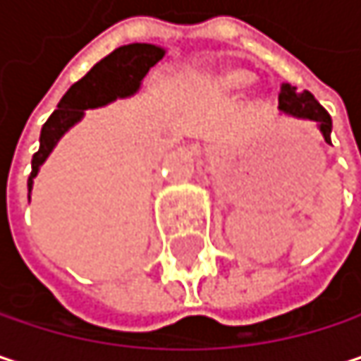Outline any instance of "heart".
<instances>
[{
  "mask_svg": "<svg viewBox=\"0 0 361 361\" xmlns=\"http://www.w3.org/2000/svg\"><path fill=\"white\" fill-rule=\"evenodd\" d=\"M251 81V73L249 71H243V68H228L224 71L217 79H215V87L221 90V92H232V90H238L243 85H247Z\"/></svg>",
  "mask_w": 361,
  "mask_h": 361,
  "instance_id": "1",
  "label": "heart"
}]
</instances>
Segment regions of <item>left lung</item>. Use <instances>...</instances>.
Returning <instances> with one entry per match:
<instances>
[{
  "label": "left lung",
  "mask_w": 361,
  "mask_h": 361,
  "mask_svg": "<svg viewBox=\"0 0 361 361\" xmlns=\"http://www.w3.org/2000/svg\"><path fill=\"white\" fill-rule=\"evenodd\" d=\"M278 102H280L278 109L282 110V112H288V114H295V116H301V118L316 121L320 125V131H322L324 140L330 144L332 118L326 112L324 106L314 98L312 92H307V90L297 92V87L284 83L282 90H280V94H278Z\"/></svg>",
  "instance_id": "1"
}]
</instances>
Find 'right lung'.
I'll return each mask as SVG.
<instances>
[{
  "label": "right lung",
  "instance_id": "add662e5",
  "mask_svg": "<svg viewBox=\"0 0 361 361\" xmlns=\"http://www.w3.org/2000/svg\"><path fill=\"white\" fill-rule=\"evenodd\" d=\"M165 56V49L150 43H129L116 47L106 58H102L85 77L71 85V90L58 102V109L49 114L45 125L41 127L39 150L31 161V178L29 192L33 188V178L37 176L41 163L47 159L56 142L71 129L87 109L104 106L116 98H125L133 94L146 73Z\"/></svg>",
  "mask_w": 361,
  "mask_h": 361
}]
</instances>
